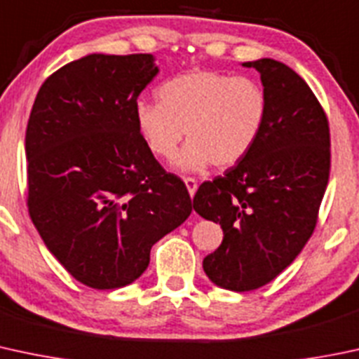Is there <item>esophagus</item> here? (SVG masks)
<instances>
[{
	"instance_id": "obj_1",
	"label": "esophagus",
	"mask_w": 359,
	"mask_h": 359,
	"mask_svg": "<svg viewBox=\"0 0 359 359\" xmlns=\"http://www.w3.org/2000/svg\"><path fill=\"white\" fill-rule=\"evenodd\" d=\"M184 182H186V187L187 191H189L191 198H194L196 191H198V180H196L194 177H184Z\"/></svg>"
}]
</instances>
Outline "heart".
I'll use <instances>...</instances> for the list:
<instances>
[{"mask_svg": "<svg viewBox=\"0 0 359 359\" xmlns=\"http://www.w3.org/2000/svg\"><path fill=\"white\" fill-rule=\"evenodd\" d=\"M156 94L160 103L135 101V127L158 160H172L186 132L187 146L177 161L186 172L241 163L269 118L265 88L224 72H184L165 81Z\"/></svg>", "mask_w": 359, "mask_h": 359, "instance_id": "obj_1", "label": "heart"}]
</instances>
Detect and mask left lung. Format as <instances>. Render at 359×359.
<instances>
[{"instance_id":"8db88e82","label":"left lung","mask_w":359,"mask_h":359,"mask_svg":"<svg viewBox=\"0 0 359 359\" xmlns=\"http://www.w3.org/2000/svg\"><path fill=\"white\" fill-rule=\"evenodd\" d=\"M262 75L269 118L241 163L203 182L192 206L220 224L224 241L203 259L220 287H263L303 251L318 222L330 175L329 120L299 75L271 58L244 63Z\"/></svg>"}]
</instances>
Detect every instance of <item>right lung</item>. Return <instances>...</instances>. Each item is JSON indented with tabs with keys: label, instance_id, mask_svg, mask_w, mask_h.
<instances>
[{
	"label": "right lung",
	"instance_id": "obj_1",
	"mask_svg": "<svg viewBox=\"0 0 359 359\" xmlns=\"http://www.w3.org/2000/svg\"><path fill=\"white\" fill-rule=\"evenodd\" d=\"M153 56L88 55L41 86L25 132L27 206L51 255L75 280L116 289L141 277L154 243L192 211L134 120Z\"/></svg>",
	"mask_w": 359,
	"mask_h": 359
}]
</instances>
